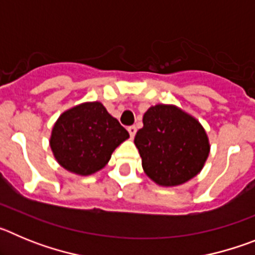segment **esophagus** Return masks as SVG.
<instances>
[{
	"label": "esophagus",
	"instance_id": "obj_1",
	"mask_svg": "<svg viewBox=\"0 0 255 255\" xmlns=\"http://www.w3.org/2000/svg\"><path fill=\"white\" fill-rule=\"evenodd\" d=\"M128 131H129L130 136L134 138L135 134H136V128H135V126H129V128H128Z\"/></svg>",
	"mask_w": 255,
	"mask_h": 255
}]
</instances>
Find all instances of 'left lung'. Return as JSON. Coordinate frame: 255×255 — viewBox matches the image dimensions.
<instances>
[{
	"label": "left lung",
	"instance_id": "obj_1",
	"mask_svg": "<svg viewBox=\"0 0 255 255\" xmlns=\"http://www.w3.org/2000/svg\"><path fill=\"white\" fill-rule=\"evenodd\" d=\"M134 143L145 175L164 188L197 176L211 150L203 125L177 106L163 103L148 108Z\"/></svg>",
	"mask_w": 255,
	"mask_h": 255
}]
</instances>
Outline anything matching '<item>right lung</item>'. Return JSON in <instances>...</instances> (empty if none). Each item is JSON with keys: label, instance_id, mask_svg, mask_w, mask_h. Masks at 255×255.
<instances>
[{"label": "right lung", "instance_id": "right-lung-1", "mask_svg": "<svg viewBox=\"0 0 255 255\" xmlns=\"http://www.w3.org/2000/svg\"><path fill=\"white\" fill-rule=\"evenodd\" d=\"M129 132L101 102H84L60 115L52 128L49 147L69 172L89 176L102 170Z\"/></svg>", "mask_w": 255, "mask_h": 255}]
</instances>
